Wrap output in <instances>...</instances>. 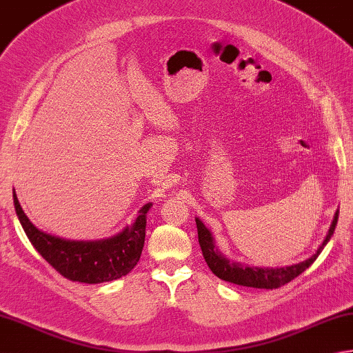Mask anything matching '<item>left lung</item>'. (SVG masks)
<instances>
[{"label": "left lung", "instance_id": "1", "mask_svg": "<svg viewBox=\"0 0 353 353\" xmlns=\"http://www.w3.org/2000/svg\"><path fill=\"white\" fill-rule=\"evenodd\" d=\"M336 221H338V210L335 212L332 225L329 228L326 239L323 241L320 248L317 250V253L305 262L291 265V267H286V268H251L239 262H233V261L230 262L228 259L222 254L221 251H218L216 247H214L210 232H208L205 225L198 218H196V227H198V241H199L201 250H203V256L205 259L208 268L212 270L214 276L225 280V282L236 283L241 286L261 288V290H276V288L290 283L291 280H294L306 268L311 267V265L315 262V259H317L319 254L321 253V250L325 248V245L329 242L330 236L334 234Z\"/></svg>", "mask_w": 353, "mask_h": 353}]
</instances>
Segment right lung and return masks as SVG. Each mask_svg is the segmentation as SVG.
Instances as JSON below:
<instances>
[{
	"label": "right lung",
	"instance_id": "add662e5",
	"mask_svg": "<svg viewBox=\"0 0 353 353\" xmlns=\"http://www.w3.org/2000/svg\"><path fill=\"white\" fill-rule=\"evenodd\" d=\"M18 219L36 251L68 280L82 283H103L126 276L141 256L145 245L146 213L150 204L141 207L132 227L111 239L76 242L54 237L36 228L21 208L13 192Z\"/></svg>",
	"mask_w": 353,
	"mask_h": 353
}]
</instances>
